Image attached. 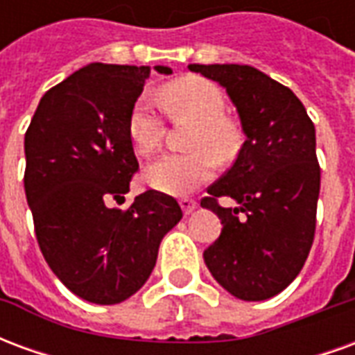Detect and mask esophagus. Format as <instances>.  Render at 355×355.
Here are the masks:
<instances>
[{
  "label": "esophagus",
  "instance_id": "34e87169",
  "mask_svg": "<svg viewBox=\"0 0 355 355\" xmlns=\"http://www.w3.org/2000/svg\"><path fill=\"white\" fill-rule=\"evenodd\" d=\"M180 207L184 211V215H190L193 209L198 207V203H196V200H192V198H182V200H180Z\"/></svg>",
  "mask_w": 355,
  "mask_h": 355
}]
</instances>
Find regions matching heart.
I'll list each match as a JSON object with an SVG mask.
<instances>
[{"label": "heart", "mask_w": 355, "mask_h": 355, "mask_svg": "<svg viewBox=\"0 0 355 355\" xmlns=\"http://www.w3.org/2000/svg\"><path fill=\"white\" fill-rule=\"evenodd\" d=\"M159 102L171 117H188L193 127L182 154H163L150 162L142 177L154 190L184 196L205 184L215 175L216 162H232L241 146V129L226 116V98L218 85L201 78H186L165 85ZM129 139L139 154H152L159 146L165 129L159 110L150 96H140L129 114Z\"/></svg>", "instance_id": "1"}]
</instances>
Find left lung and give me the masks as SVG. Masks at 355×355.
<instances>
[{"label": "left lung", "instance_id": "1", "mask_svg": "<svg viewBox=\"0 0 355 355\" xmlns=\"http://www.w3.org/2000/svg\"><path fill=\"white\" fill-rule=\"evenodd\" d=\"M188 68L226 89L247 137L234 165L201 200L223 224L203 259L234 297L266 300L297 277L312 249L321 178L315 127L297 94L253 66ZM218 197L239 207L223 208Z\"/></svg>", "mask_w": 355, "mask_h": 355}]
</instances>
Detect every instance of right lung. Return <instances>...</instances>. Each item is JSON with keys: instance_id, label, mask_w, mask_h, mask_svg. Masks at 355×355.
<instances>
[{"instance_id": "obj_1", "label": "right lung", "mask_w": 355, "mask_h": 355, "mask_svg": "<svg viewBox=\"0 0 355 355\" xmlns=\"http://www.w3.org/2000/svg\"><path fill=\"white\" fill-rule=\"evenodd\" d=\"M148 76V66L80 68L43 94L24 135V190L40 249L58 279L94 304L135 295L182 218L177 200L157 190L125 211L112 207L139 171L127 123Z\"/></svg>"}]
</instances>
